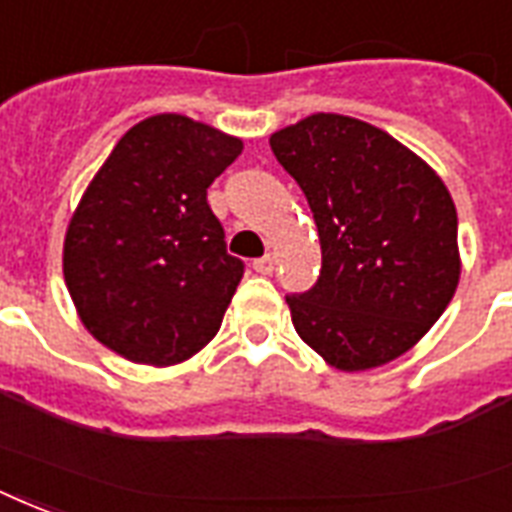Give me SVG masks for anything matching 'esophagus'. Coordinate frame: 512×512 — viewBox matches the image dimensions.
Here are the masks:
<instances>
[{"mask_svg": "<svg viewBox=\"0 0 512 512\" xmlns=\"http://www.w3.org/2000/svg\"><path fill=\"white\" fill-rule=\"evenodd\" d=\"M253 270L259 272V275H272V270H275V256H272V253H267V256L256 259L253 261Z\"/></svg>", "mask_w": 512, "mask_h": 512, "instance_id": "34e87169", "label": "esophagus"}]
</instances>
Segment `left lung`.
Instances as JSON below:
<instances>
[{
  "label": "left lung",
  "instance_id": "8db88e82",
  "mask_svg": "<svg viewBox=\"0 0 512 512\" xmlns=\"http://www.w3.org/2000/svg\"><path fill=\"white\" fill-rule=\"evenodd\" d=\"M270 148L305 191L321 240L318 283L286 297L297 334L340 372L399 359L459 286L451 191L407 145L351 115H307Z\"/></svg>",
  "mask_w": 512,
  "mask_h": 512
}]
</instances>
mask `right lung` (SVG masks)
I'll use <instances>...</instances> for the list:
<instances>
[{
  "label": "right lung",
  "instance_id": "1",
  "mask_svg": "<svg viewBox=\"0 0 512 512\" xmlns=\"http://www.w3.org/2000/svg\"><path fill=\"white\" fill-rule=\"evenodd\" d=\"M240 153V137L178 113L115 142L64 237V283L94 340L172 367L218 334L242 261L226 253L207 188Z\"/></svg>",
  "mask_w": 512,
  "mask_h": 512
}]
</instances>
